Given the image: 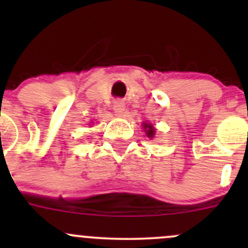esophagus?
Here are the masks:
<instances>
[{
	"label": "esophagus",
	"mask_w": 248,
	"mask_h": 248,
	"mask_svg": "<svg viewBox=\"0 0 248 248\" xmlns=\"http://www.w3.org/2000/svg\"><path fill=\"white\" fill-rule=\"evenodd\" d=\"M124 101H121V99H116V101L114 102V111L116 112L117 115H122L124 111Z\"/></svg>",
	"instance_id": "1"
}]
</instances>
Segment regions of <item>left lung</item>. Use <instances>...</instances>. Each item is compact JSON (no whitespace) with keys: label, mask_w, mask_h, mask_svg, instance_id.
I'll use <instances>...</instances> for the list:
<instances>
[{"label":"left lung","mask_w":248,"mask_h":248,"mask_svg":"<svg viewBox=\"0 0 248 248\" xmlns=\"http://www.w3.org/2000/svg\"><path fill=\"white\" fill-rule=\"evenodd\" d=\"M144 128H149V129H147V131H146V134H147V136L151 137V138H152V137H154V134H155V129L152 128V127L150 126V124H144Z\"/></svg>","instance_id":"left-lung-1"}]
</instances>
